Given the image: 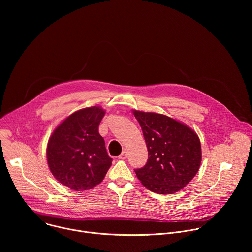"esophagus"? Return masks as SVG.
Instances as JSON below:
<instances>
[{
  "instance_id": "obj_1",
  "label": "esophagus",
  "mask_w": 252,
  "mask_h": 252,
  "mask_svg": "<svg viewBox=\"0 0 252 252\" xmlns=\"http://www.w3.org/2000/svg\"><path fill=\"white\" fill-rule=\"evenodd\" d=\"M126 157H127V152H126V150H124L123 153L119 156V158L120 159H126Z\"/></svg>"
}]
</instances>
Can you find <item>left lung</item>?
Masks as SVG:
<instances>
[{"instance_id":"8db88e82","label":"left lung","mask_w":252,"mask_h":252,"mask_svg":"<svg viewBox=\"0 0 252 252\" xmlns=\"http://www.w3.org/2000/svg\"><path fill=\"white\" fill-rule=\"evenodd\" d=\"M149 152L147 163L134 169L148 189L172 194L185 188L199 169L201 147L197 134L164 115L134 111Z\"/></svg>"}]
</instances>
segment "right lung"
Returning a JSON list of instances; mask_svg holds the SVG:
<instances>
[{"label":"right lung","mask_w":252,"mask_h":252,"mask_svg":"<svg viewBox=\"0 0 252 252\" xmlns=\"http://www.w3.org/2000/svg\"><path fill=\"white\" fill-rule=\"evenodd\" d=\"M104 116L92 106L67 117L53 132L47 148L49 167L57 181L74 190L102 182L113 158L107 155L98 126Z\"/></svg>","instance_id":"1"}]
</instances>
